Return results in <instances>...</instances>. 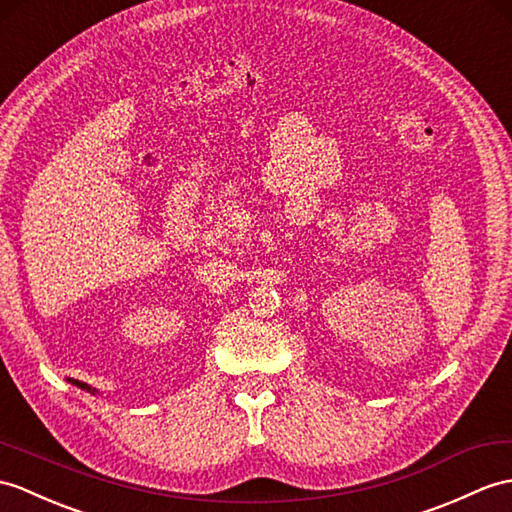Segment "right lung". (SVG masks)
<instances>
[{
    "label": "right lung",
    "instance_id": "obj_1",
    "mask_svg": "<svg viewBox=\"0 0 512 512\" xmlns=\"http://www.w3.org/2000/svg\"><path fill=\"white\" fill-rule=\"evenodd\" d=\"M71 384L74 386H78V388H82V390H89V392H95L91 386H87V384H82V382H78V379H71Z\"/></svg>",
    "mask_w": 512,
    "mask_h": 512
}]
</instances>
